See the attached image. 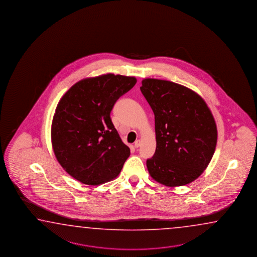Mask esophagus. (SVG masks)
I'll return each mask as SVG.
<instances>
[{
	"instance_id": "1",
	"label": "esophagus",
	"mask_w": 257,
	"mask_h": 257,
	"mask_svg": "<svg viewBox=\"0 0 257 257\" xmlns=\"http://www.w3.org/2000/svg\"><path fill=\"white\" fill-rule=\"evenodd\" d=\"M141 140H138V141H135V143H134V146H135V148H139V147L141 146Z\"/></svg>"
}]
</instances>
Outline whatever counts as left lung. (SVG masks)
Listing matches in <instances>:
<instances>
[{"label": "left lung", "instance_id": "8db88e82", "mask_svg": "<svg viewBox=\"0 0 257 257\" xmlns=\"http://www.w3.org/2000/svg\"><path fill=\"white\" fill-rule=\"evenodd\" d=\"M141 93L155 116L156 151L147 160L153 180L186 185L209 165L217 143L216 123L196 92L171 81L142 80Z\"/></svg>", "mask_w": 257, "mask_h": 257}]
</instances>
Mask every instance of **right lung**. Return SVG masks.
Wrapping results in <instances>:
<instances>
[{
	"instance_id": "add662e5",
	"label": "right lung",
	"mask_w": 257,
	"mask_h": 257,
	"mask_svg": "<svg viewBox=\"0 0 257 257\" xmlns=\"http://www.w3.org/2000/svg\"><path fill=\"white\" fill-rule=\"evenodd\" d=\"M134 76L86 78L62 96L51 127L52 146L63 169L87 185L115 179L131 155L110 118L116 100L135 86Z\"/></svg>"
}]
</instances>
